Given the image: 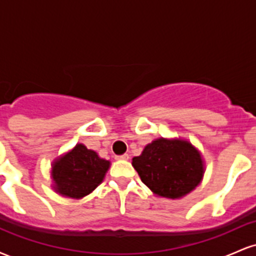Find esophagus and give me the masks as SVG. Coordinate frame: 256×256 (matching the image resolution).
<instances>
[{"label":"esophagus","instance_id":"esophagus-1","mask_svg":"<svg viewBox=\"0 0 256 256\" xmlns=\"http://www.w3.org/2000/svg\"><path fill=\"white\" fill-rule=\"evenodd\" d=\"M128 154H122V155H116V160H128Z\"/></svg>","mask_w":256,"mask_h":256}]
</instances>
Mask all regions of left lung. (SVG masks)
Masks as SVG:
<instances>
[{
  "label": "left lung",
  "mask_w": 256,
  "mask_h": 256,
  "mask_svg": "<svg viewBox=\"0 0 256 256\" xmlns=\"http://www.w3.org/2000/svg\"><path fill=\"white\" fill-rule=\"evenodd\" d=\"M132 166L140 180L152 192L167 198H179L192 192L204 177V161L192 143L158 138L152 140Z\"/></svg>",
  "instance_id": "obj_1"
}]
</instances>
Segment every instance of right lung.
<instances>
[{"instance_id": "obj_1", "label": "right lung", "mask_w": 256, "mask_h": 256, "mask_svg": "<svg viewBox=\"0 0 256 256\" xmlns=\"http://www.w3.org/2000/svg\"><path fill=\"white\" fill-rule=\"evenodd\" d=\"M108 168L110 161L84 144H77L52 165L55 190L72 198H84L102 183Z\"/></svg>"}]
</instances>
